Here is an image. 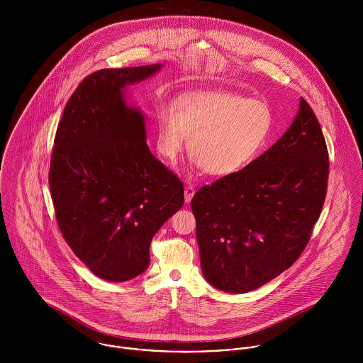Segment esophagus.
I'll use <instances>...</instances> for the list:
<instances>
[{
    "instance_id": "obj_1",
    "label": "esophagus",
    "mask_w": 363,
    "mask_h": 363,
    "mask_svg": "<svg viewBox=\"0 0 363 363\" xmlns=\"http://www.w3.org/2000/svg\"><path fill=\"white\" fill-rule=\"evenodd\" d=\"M194 194H196V189H194V186L187 184V186L184 187V200H186V203H190V201L193 200Z\"/></svg>"
}]
</instances>
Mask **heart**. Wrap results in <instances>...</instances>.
<instances>
[{
    "instance_id": "b5f03b06",
    "label": "heart",
    "mask_w": 363,
    "mask_h": 363,
    "mask_svg": "<svg viewBox=\"0 0 363 363\" xmlns=\"http://www.w3.org/2000/svg\"><path fill=\"white\" fill-rule=\"evenodd\" d=\"M274 116L262 101L229 91L179 96L157 113L156 150L167 162L183 151L187 135L194 163L208 174L226 177L249 167L265 148Z\"/></svg>"
}]
</instances>
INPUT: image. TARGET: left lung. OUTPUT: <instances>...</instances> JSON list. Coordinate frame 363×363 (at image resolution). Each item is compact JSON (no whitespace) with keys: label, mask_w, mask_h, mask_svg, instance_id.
Returning <instances> with one entry per match:
<instances>
[{"label":"left lung","mask_w":363,"mask_h":363,"mask_svg":"<svg viewBox=\"0 0 363 363\" xmlns=\"http://www.w3.org/2000/svg\"><path fill=\"white\" fill-rule=\"evenodd\" d=\"M327 180L325 140L302 98L294 123L268 151L193 197L208 282L223 292L245 294L288 269L311 240Z\"/></svg>","instance_id":"obj_1"}]
</instances>
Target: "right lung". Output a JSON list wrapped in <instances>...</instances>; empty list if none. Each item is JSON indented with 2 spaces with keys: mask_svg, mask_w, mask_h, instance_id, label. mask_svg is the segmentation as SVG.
Here are the masks:
<instances>
[{
  "mask_svg": "<svg viewBox=\"0 0 363 363\" xmlns=\"http://www.w3.org/2000/svg\"><path fill=\"white\" fill-rule=\"evenodd\" d=\"M160 67L88 75L54 138L49 184L58 228L75 256L110 282L147 269L152 238L184 203L183 183L147 145L145 117L124 99L127 85Z\"/></svg>",
  "mask_w": 363,
  "mask_h": 363,
  "instance_id": "right-lung-1",
  "label": "right lung"
}]
</instances>
